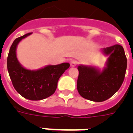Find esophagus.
<instances>
[{
	"label": "esophagus",
	"mask_w": 133,
	"mask_h": 133,
	"mask_svg": "<svg viewBox=\"0 0 133 133\" xmlns=\"http://www.w3.org/2000/svg\"><path fill=\"white\" fill-rule=\"evenodd\" d=\"M77 61L75 60H72L70 61V66L71 67H75L77 66Z\"/></svg>",
	"instance_id": "1"
}]
</instances>
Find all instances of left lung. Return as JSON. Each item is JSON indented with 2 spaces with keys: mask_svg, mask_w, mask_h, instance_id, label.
Masks as SVG:
<instances>
[{
  "mask_svg": "<svg viewBox=\"0 0 133 133\" xmlns=\"http://www.w3.org/2000/svg\"><path fill=\"white\" fill-rule=\"evenodd\" d=\"M101 52L108 56L102 70L92 65L78 66L77 90L82 97L96 102L107 100L119 90L127 68V58L122 45L103 48Z\"/></svg>",
  "mask_w": 133,
  "mask_h": 133,
  "instance_id": "8db88e82",
  "label": "left lung"
}]
</instances>
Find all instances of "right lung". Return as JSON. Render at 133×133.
<instances>
[{
    "label": "right lung",
    "instance_id": "obj_1",
    "mask_svg": "<svg viewBox=\"0 0 133 133\" xmlns=\"http://www.w3.org/2000/svg\"><path fill=\"white\" fill-rule=\"evenodd\" d=\"M31 33L16 38L9 49L7 56V70L15 90L27 99L38 101L53 95L57 88L61 76L70 67L68 63L48 65L36 70L25 68L16 56V48L19 42Z\"/></svg>",
    "mask_w": 133,
    "mask_h": 133
}]
</instances>
